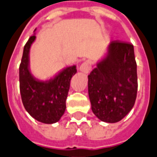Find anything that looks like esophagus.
I'll return each mask as SVG.
<instances>
[{
  "label": "esophagus",
  "instance_id": "1",
  "mask_svg": "<svg viewBox=\"0 0 157 157\" xmlns=\"http://www.w3.org/2000/svg\"><path fill=\"white\" fill-rule=\"evenodd\" d=\"M91 68H92V63H91L90 61L87 60V61H85V62H84V63L81 64L79 70H80L82 73L88 74V73L90 72Z\"/></svg>",
  "mask_w": 157,
  "mask_h": 157
}]
</instances>
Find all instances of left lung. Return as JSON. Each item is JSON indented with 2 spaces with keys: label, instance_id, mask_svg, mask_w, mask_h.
Masks as SVG:
<instances>
[{
  "label": "left lung",
  "instance_id": "left-lung-1",
  "mask_svg": "<svg viewBox=\"0 0 157 157\" xmlns=\"http://www.w3.org/2000/svg\"><path fill=\"white\" fill-rule=\"evenodd\" d=\"M137 89L134 45L112 41L88 76L92 112L102 122H119L133 108Z\"/></svg>",
  "mask_w": 157,
  "mask_h": 157
}]
</instances>
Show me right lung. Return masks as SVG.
<instances>
[{"mask_svg":"<svg viewBox=\"0 0 157 157\" xmlns=\"http://www.w3.org/2000/svg\"><path fill=\"white\" fill-rule=\"evenodd\" d=\"M34 29L23 48L19 67L20 93L24 108L39 122L52 124L58 122L66 110V100L72 77L77 73L76 66L67 67L48 80H41L29 68V52L36 39Z\"/></svg>","mask_w":157,"mask_h":157,"instance_id":"add662e5","label":"right lung"}]
</instances>
